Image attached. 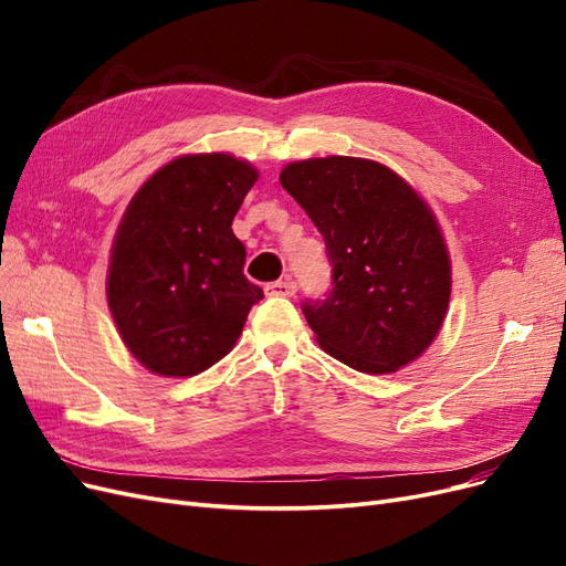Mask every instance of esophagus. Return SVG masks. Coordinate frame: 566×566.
Wrapping results in <instances>:
<instances>
[{"mask_svg": "<svg viewBox=\"0 0 566 566\" xmlns=\"http://www.w3.org/2000/svg\"><path fill=\"white\" fill-rule=\"evenodd\" d=\"M264 290H266V295H271V297H295L297 283L295 281H273Z\"/></svg>", "mask_w": 566, "mask_h": 566, "instance_id": "obj_1", "label": "esophagus"}]
</instances>
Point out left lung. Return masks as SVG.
Masks as SVG:
<instances>
[{"label": "left lung", "mask_w": 566, "mask_h": 566, "mask_svg": "<svg viewBox=\"0 0 566 566\" xmlns=\"http://www.w3.org/2000/svg\"><path fill=\"white\" fill-rule=\"evenodd\" d=\"M281 186L321 231L333 290L302 312L316 342L368 375L432 345L451 300V262L427 202L389 167L347 156L290 163Z\"/></svg>", "instance_id": "obj_1"}]
</instances>
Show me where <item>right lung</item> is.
Instances as JSON below:
<instances>
[{"mask_svg":"<svg viewBox=\"0 0 566 566\" xmlns=\"http://www.w3.org/2000/svg\"><path fill=\"white\" fill-rule=\"evenodd\" d=\"M256 169L229 153L181 156L160 167L119 221L108 306L136 361L163 378H191L241 337L262 287L245 279L233 217Z\"/></svg>","mask_w":566,"mask_h":566,"instance_id":"1","label":"right lung"}]
</instances>
